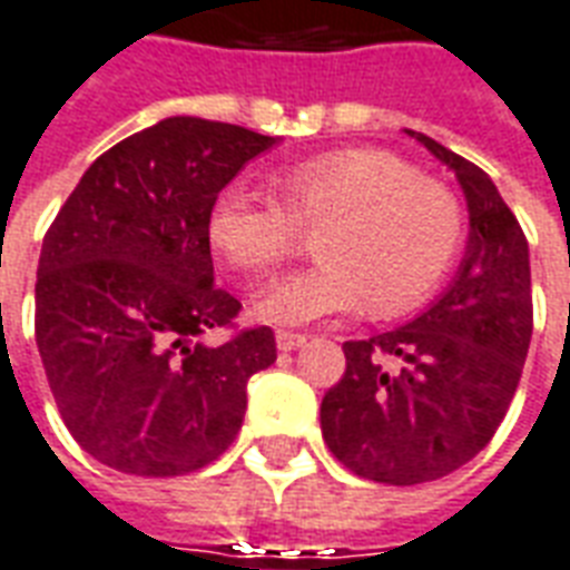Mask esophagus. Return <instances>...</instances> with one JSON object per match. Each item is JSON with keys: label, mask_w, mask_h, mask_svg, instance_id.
I'll return each mask as SVG.
<instances>
[{"label": "esophagus", "mask_w": 570, "mask_h": 570, "mask_svg": "<svg viewBox=\"0 0 570 570\" xmlns=\"http://www.w3.org/2000/svg\"><path fill=\"white\" fill-rule=\"evenodd\" d=\"M306 345V336L303 333H291V331H279L276 333V348L279 351H297Z\"/></svg>", "instance_id": "esophagus-1"}]
</instances>
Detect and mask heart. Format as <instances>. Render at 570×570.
Returning a JSON list of instances; mask_svg holds the SVG:
<instances>
[{
	"mask_svg": "<svg viewBox=\"0 0 570 570\" xmlns=\"http://www.w3.org/2000/svg\"><path fill=\"white\" fill-rule=\"evenodd\" d=\"M279 198L230 183L209 209V243L249 276L276 269L318 228V264L269 285L255 315L303 327L363 309L393 318L430 294L463 239L460 198L384 149H336L276 174Z\"/></svg>",
	"mask_w": 570,
	"mask_h": 570,
	"instance_id": "1",
	"label": "heart"
}]
</instances>
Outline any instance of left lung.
Listing matches in <instances>:
<instances>
[{"mask_svg": "<svg viewBox=\"0 0 570 570\" xmlns=\"http://www.w3.org/2000/svg\"><path fill=\"white\" fill-rule=\"evenodd\" d=\"M453 168L469 200L456 279L396 331L345 342V372L321 400V432L345 469L412 487L456 472L490 444L532 342L529 243L493 179L409 131Z\"/></svg>", "mask_w": 570, "mask_h": 570, "instance_id": "obj_1", "label": "left lung"}]
</instances>
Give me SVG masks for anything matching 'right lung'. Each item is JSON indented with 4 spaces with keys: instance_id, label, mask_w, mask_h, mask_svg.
Returning a JSON list of instances; mask_svg holds the SVG:
<instances>
[{
    "instance_id": "1",
    "label": "right lung",
    "mask_w": 570,
    "mask_h": 570,
    "mask_svg": "<svg viewBox=\"0 0 570 570\" xmlns=\"http://www.w3.org/2000/svg\"><path fill=\"white\" fill-rule=\"evenodd\" d=\"M276 138L168 117L98 156L47 228L36 342L75 442L140 478L198 472L228 451L246 382L276 361L269 327H234L213 285L209 209Z\"/></svg>"
}]
</instances>
